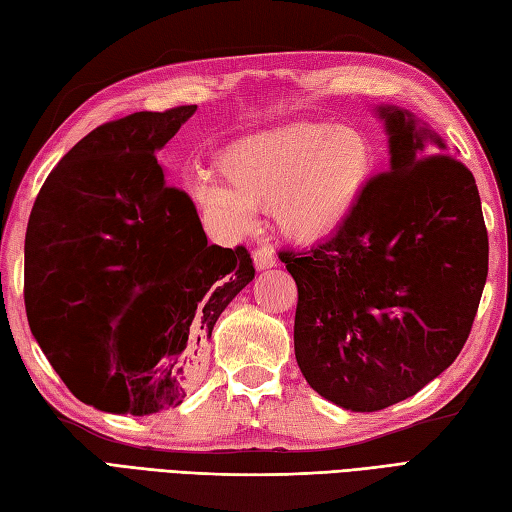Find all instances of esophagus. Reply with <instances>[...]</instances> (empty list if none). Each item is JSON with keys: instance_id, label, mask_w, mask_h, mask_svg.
Instances as JSON below:
<instances>
[{"instance_id": "1", "label": "esophagus", "mask_w": 512, "mask_h": 512, "mask_svg": "<svg viewBox=\"0 0 512 512\" xmlns=\"http://www.w3.org/2000/svg\"><path fill=\"white\" fill-rule=\"evenodd\" d=\"M253 262H255L257 270H266V268H273L277 264V257L268 246H259L253 253Z\"/></svg>"}]
</instances>
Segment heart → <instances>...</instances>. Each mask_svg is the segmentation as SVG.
Listing matches in <instances>:
<instances>
[{
	"label": "heart",
	"instance_id": "b5f03b06",
	"mask_svg": "<svg viewBox=\"0 0 512 512\" xmlns=\"http://www.w3.org/2000/svg\"><path fill=\"white\" fill-rule=\"evenodd\" d=\"M215 165L223 180L202 178L191 195L217 231L242 235L270 206L286 237L317 242L356 209L374 151L356 127L299 123L233 140Z\"/></svg>",
	"mask_w": 512,
	"mask_h": 512
}]
</instances>
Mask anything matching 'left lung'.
<instances>
[{
  "label": "left lung",
  "mask_w": 512,
  "mask_h": 512,
  "mask_svg": "<svg viewBox=\"0 0 512 512\" xmlns=\"http://www.w3.org/2000/svg\"><path fill=\"white\" fill-rule=\"evenodd\" d=\"M376 114L389 171L369 178L328 239L279 250L299 292L301 374L352 411L396 405L440 376L469 339L488 275L473 173L411 112L378 105Z\"/></svg>",
  "instance_id": "8db88e82"
}]
</instances>
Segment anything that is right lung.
Returning <instances> with one entry per match:
<instances>
[{
    "label": "right lung",
    "instance_id": "obj_1",
    "mask_svg": "<svg viewBox=\"0 0 512 512\" xmlns=\"http://www.w3.org/2000/svg\"><path fill=\"white\" fill-rule=\"evenodd\" d=\"M198 105L96 127L50 171L26 228L30 332L85 405L149 416L180 405L224 308L255 277L244 246L206 242L156 151Z\"/></svg>",
    "mask_w": 512,
    "mask_h": 512
}]
</instances>
